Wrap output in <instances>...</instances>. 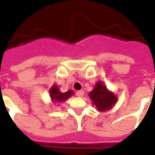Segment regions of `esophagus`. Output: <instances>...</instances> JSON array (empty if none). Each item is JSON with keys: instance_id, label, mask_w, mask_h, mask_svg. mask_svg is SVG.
<instances>
[{"instance_id": "esophagus-1", "label": "esophagus", "mask_w": 155, "mask_h": 155, "mask_svg": "<svg viewBox=\"0 0 155 155\" xmlns=\"http://www.w3.org/2000/svg\"><path fill=\"white\" fill-rule=\"evenodd\" d=\"M76 94H77V96L82 97L83 95H84V91H83V90H80V91H78L76 92Z\"/></svg>"}]
</instances>
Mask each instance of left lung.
I'll return each mask as SVG.
<instances>
[{"label":"left lung","mask_w":155,"mask_h":155,"mask_svg":"<svg viewBox=\"0 0 155 155\" xmlns=\"http://www.w3.org/2000/svg\"><path fill=\"white\" fill-rule=\"evenodd\" d=\"M89 96L93 105L100 112L109 110L117 102V97L107 89L102 81L97 82L92 91H90Z\"/></svg>","instance_id":"obj_1"}]
</instances>
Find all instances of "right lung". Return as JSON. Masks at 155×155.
<instances>
[{
    "instance_id": "obj_1",
    "label": "right lung",
    "mask_w": 155,
    "mask_h": 155,
    "mask_svg": "<svg viewBox=\"0 0 155 155\" xmlns=\"http://www.w3.org/2000/svg\"><path fill=\"white\" fill-rule=\"evenodd\" d=\"M73 94V91H71V90L66 91L64 93L61 92L57 84H53V87L50 89V98H51L52 101L53 102H55V103L64 102V101H66L68 98H70Z\"/></svg>"
}]
</instances>
